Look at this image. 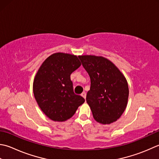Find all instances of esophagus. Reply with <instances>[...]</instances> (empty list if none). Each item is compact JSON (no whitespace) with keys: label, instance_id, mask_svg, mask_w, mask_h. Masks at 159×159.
Segmentation results:
<instances>
[{"label":"esophagus","instance_id":"esophagus-1","mask_svg":"<svg viewBox=\"0 0 159 159\" xmlns=\"http://www.w3.org/2000/svg\"><path fill=\"white\" fill-rule=\"evenodd\" d=\"M81 96H83V97L85 99V98H86V93L85 92H83L82 94H81Z\"/></svg>","mask_w":159,"mask_h":159}]
</instances>
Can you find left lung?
<instances>
[{"mask_svg": "<svg viewBox=\"0 0 159 159\" xmlns=\"http://www.w3.org/2000/svg\"><path fill=\"white\" fill-rule=\"evenodd\" d=\"M91 80L86 101L98 123L116 121L127 107L129 88L127 80L113 63L102 57L79 56Z\"/></svg>", "mask_w": 159, "mask_h": 159, "instance_id": "obj_1", "label": "left lung"}]
</instances>
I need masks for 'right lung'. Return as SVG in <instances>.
Instances as JSON below:
<instances>
[{"label": "right lung", "instance_id": "right-lung-1", "mask_svg": "<svg viewBox=\"0 0 159 159\" xmlns=\"http://www.w3.org/2000/svg\"><path fill=\"white\" fill-rule=\"evenodd\" d=\"M77 56L55 53L45 59L33 83L34 97L49 119L63 122L73 116L84 99L75 94L70 75L81 63Z\"/></svg>", "mask_w": 159, "mask_h": 159}]
</instances>
